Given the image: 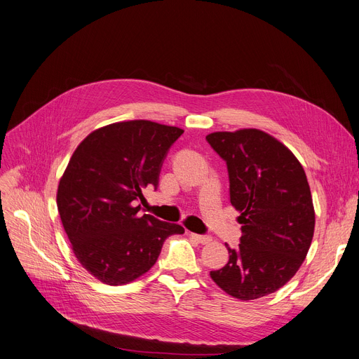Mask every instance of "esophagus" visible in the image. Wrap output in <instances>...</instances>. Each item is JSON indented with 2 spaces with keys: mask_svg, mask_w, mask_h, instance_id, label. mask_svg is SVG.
I'll list each match as a JSON object with an SVG mask.
<instances>
[{
  "mask_svg": "<svg viewBox=\"0 0 359 359\" xmlns=\"http://www.w3.org/2000/svg\"><path fill=\"white\" fill-rule=\"evenodd\" d=\"M189 236H191L193 239H196L198 243H201V245H207V243H210L212 242V238L210 236H205V235H197V233H189Z\"/></svg>",
  "mask_w": 359,
  "mask_h": 359,
  "instance_id": "obj_1",
  "label": "esophagus"
}]
</instances>
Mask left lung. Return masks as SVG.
<instances>
[{"label":"left lung","instance_id":"8db88e82","mask_svg":"<svg viewBox=\"0 0 359 359\" xmlns=\"http://www.w3.org/2000/svg\"><path fill=\"white\" fill-rule=\"evenodd\" d=\"M226 161L230 203L241 216V243L210 272L229 296L248 302L287 284L307 257L314 207L306 172L288 147L258 129L205 136Z\"/></svg>","mask_w":359,"mask_h":359}]
</instances>
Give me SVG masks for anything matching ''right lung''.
Returning <instances> with one entry per match:
<instances>
[{
  "mask_svg": "<svg viewBox=\"0 0 359 359\" xmlns=\"http://www.w3.org/2000/svg\"><path fill=\"white\" fill-rule=\"evenodd\" d=\"M184 133L149 120L111 123L91 132L72 154L57 185V212L78 262L107 285L149 271L165 239L184 227L139 216L142 189L158 185L162 161Z\"/></svg>",
  "mask_w": 359,
  "mask_h": 359,
  "instance_id": "1",
  "label": "right lung"
}]
</instances>
